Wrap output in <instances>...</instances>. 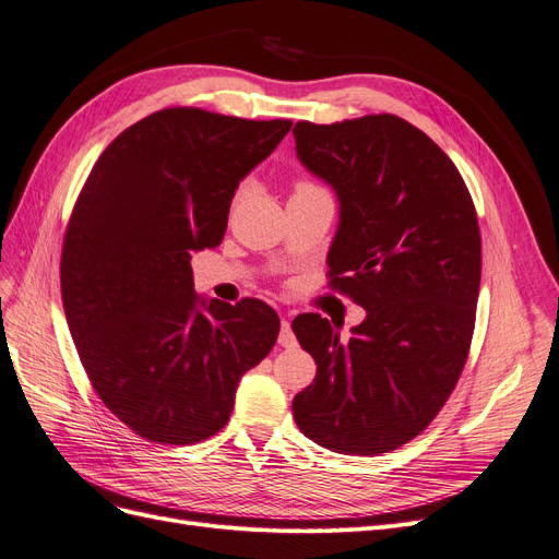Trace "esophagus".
<instances>
[{
	"mask_svg": "<svg viewBox=\"0 0 559 559\" xmlns=\"http://www.w3.org/2000/svg\"><path fill=\"white\" fill-rule=\"evenodd\" d=\"M280 346L284 348H294L298 342H296V334L292 330V323H288L286 319H282V328H280Z\"/></svg>",
	"mask_w": 559,
	"mask_h": 559,
	"instance_id": "1",
	"label": "esophagus"
}]
</instances>
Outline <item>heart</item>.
I'll use <instances>...</instances> for the list:
<instances>
[{
  "mask_svg": "<svg viewBox=\"0 0 559 559\" xmlns=\"http://www.w3.org/2000/svg\"><path fill=\"white\" fill-rule=\"evenodd\" d=\"M300 188H307V186H300ZM240 194H242V190H240V192H238V197H240Z\"/></svg>",
  "mask_w": 559,
  "mask_h": 559,
  "instance_id": "heart-1",
  "label": "heart"
}]
</instances>
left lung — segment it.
Listing matches in <instances>:
<instances>
[{
	"mask_svg": "<svg viewBox=\"0 0 559 559\" xmlns=\"http://www.w3.org/2000/svg\"><path fill=\"white\" fill-rule=\"evenodd\" d=\"M296 155L340 202L328 265L367 317L300 314L317 360L294 399L298 429L340 454H385L429 427L463 371L475 330L481 238L475 204L444 151L394 115L298 121Z\"/></svg>",
	"mask_w": 559,
	"mask_h": 559,
	"instance_id": "8db88e82",
	"label": "left lung"
}]
</instances>
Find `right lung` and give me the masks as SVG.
Returning <instances> with one entry per match:
<instances>
[{"instance_id": "right-lung-1", "label": "right lung", "mask_w": 559, "mask_h": 559, "mask_svg": "<svg viewBox=\"0 0 559 559\" xmlns=\"http://www.w3.org/2000/svg\"><path fill=\"white\" fill-rule=\"evenodd\" d=\"M288 130L160 109L103 151L78 197L61 252L66 321L103 404L146 440L215 436L240 376L277 342L273 307L194 294L190 259L222 242L238 183Z\"/></svg>"}]
</instances>
